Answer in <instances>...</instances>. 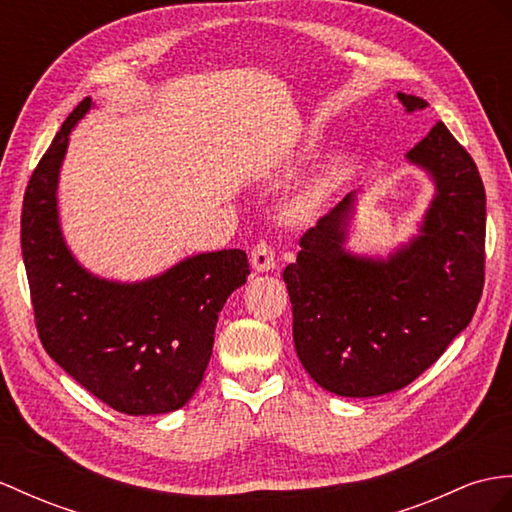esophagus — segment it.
Segmentation results:
<instances>
[{
    "mask_svg": "<svg viewBox=\"0 0 512 512\" xmlns=\"http://www.w3.org/2000/svg\"><path fill=\"white\" fill-rule=\"evenodd\" d=\"M249 260H252L254 271H271V269L278 267L276 252H273V247L267 241H258L252 247V254H249Z\"/></svg>",
    "mask_w": 512,
    "mask_h": 512,
    "instance_id": "esophagus-1",
    "label": "esophagus"
}]
</instances>
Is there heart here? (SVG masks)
<instances>
[{
  "instance_id": "heart-1",
  "label": "heart",
  "mask_w": 512,
  "mask_h": 512,
  "mask_svg": "<svg viewBox=\"0 0 512 512\" xmlns=\"http://www.w3.org/2000/svg\"><path fill=\"white\" fill-rule=\"evenodd\" d=\"M313 199H315V195H313V193L297 197L295 202H293V206H291V215H295V217H302V215H306L308 210H310V206H313Z\"/></svg>"
}]
</instances>
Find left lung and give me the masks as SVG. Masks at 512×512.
Segmentation results:
<instances>
[{"instance_id": "8db88e82", "label": "left lung", "mask_w": 512, "mask_h": 512, "mask_svg": "<svg viewBox=\"0 0 512 512\" xmlns=\"http://www.w3.org/2000/svg\"><path fill=\"white\" fill-rule=\"evenodd\" d=\"M397 97L408 112L428 106ZM406 158L436 182L421 236L386 263L350 256L341 245L347 195L304 232L282 273L297 356L310 378L343 397L408 386L469 326L482 297L486 195L476 162L443 121Z\"/></svg>"}]
</instances>
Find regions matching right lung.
Masks as SVG:
<instances>
[{
    "label": "right lung",
    "mask_w": 512,
    "mask_h": 512,
    "mask_svg": "<svg viewBox=\"0 0 512 512\" xmlns=\"http://www.w3.org/2000/svg\"><path fill=\"white\" fill-rule=\"evenodd\" d=\"M86 97L62 123L23 195L21 252L45 352L126 415L182 408L204 380L223 304L249 276L243 249L199 254L141 284L93 278L62 241L56 182Z\"/></svg>",
    "instance_id": "right-lung-1"
}]
</instances>
